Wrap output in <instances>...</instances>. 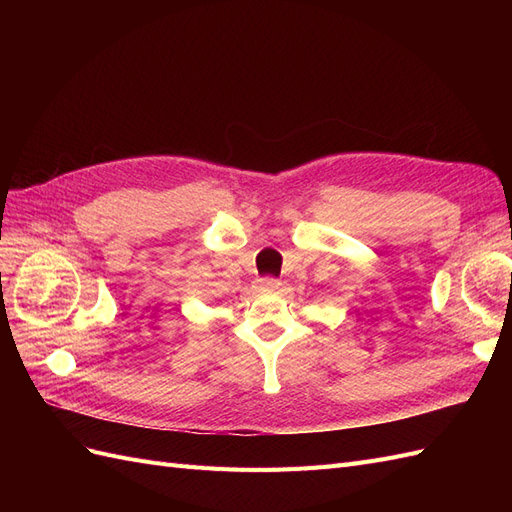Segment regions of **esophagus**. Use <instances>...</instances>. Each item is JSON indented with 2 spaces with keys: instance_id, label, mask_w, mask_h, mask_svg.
Returning <instances> with one entry per match:
<instances>
[{
  "instance_id": "esophagus-1",
  "label": "esophagus",
  "mask_w": 512,
  "mask_h": 512,
  "mask_svg": "<svg viewBox=\"0 0 512 512\" xmlns=\"http://www.w3.org/2000/svg\"><path fill=\"white\" fill-rule=\"evenodd\" d=\"M258 284L262 290H277L282 286L280 280H275V277H262V280H258Z\"/></svg>"
}]
</instances>
